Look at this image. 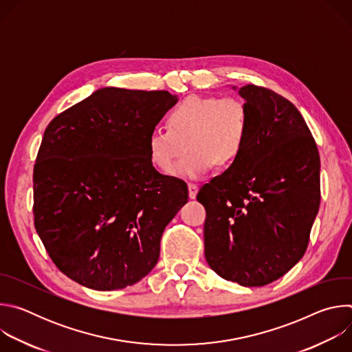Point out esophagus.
Masks as SVG:
<instances>
[{"label": "esophagus", "instance_id": "esophagus-1", "mask_svg": "<svg viewBox=\"0 0 352 352\" xmlns=\"http://www.w3.org/2000/svg\"><path fill=\"white\" fill-rule=\"evenodd\" d=\"M188 190H189V197H190V199H195V197H196V193H197V184L189 182V184H188Z\"/></svg>", "mask_w": 352, "mask_h": 352}]
</instances>
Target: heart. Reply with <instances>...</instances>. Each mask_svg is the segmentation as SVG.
Masks as SVG:
<instances>
[{
    "instance_id": "1",
    "label": "heart",
    "mask_w": 352,
    "mask_h": 352,
    "mask_svg": "<svg viewBox=\"0 0 352 352\" xmlns=\"http://www.w3.org/2000/svg\"><path fill=\"white\" fill-rule=\"evenodd\" d=\"M249 132L245 104L232 96H189L167 116V129H156L147 139L152 164L171 174L176 162L190 150L174 174L200 178L214 164L232 166L243 153Z\"/></svg>"
}]
</instances>
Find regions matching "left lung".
Masks as SVG:
<instances>
[{
    "instance_id": "left-lung-1",
    "label": "left lung",
    "mask_w": 352,
    "mask_h": 352,
    "mask_svg": "<svg viewBox=\"0 0 352 352\" xmlns=\"http://www.w3.org/2000/svg\"><path fill=\"white\" fill-rule=\"evenodd\" d=\"M249 120L241 157L197 192L205 256L223 278L262 287L304 256L320 205V157L298 109L276 91L239 87Z\"/></svg>"
}]
</instances>
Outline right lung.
Wrapping results in <instances>:
<instances>
[{
	"label": "right lung",
	"instance_id": "right-lung-1",
	"mask_svg": "<svg viewBox=\"0 0 352 352\" xmlns=\"http://www.w3.org/2000/svg\"><path fill=\"white\" fill-rule=\"evenodd\" d=\"M175 103L167 90L104 87L47 125L33 168L34 228L80 285L125 288L156 266L163 231L188 202L186 184L147 153Z\"/></svg>",
	"mask_w": 352,
	"mask_h": 352
}]
</instances>
